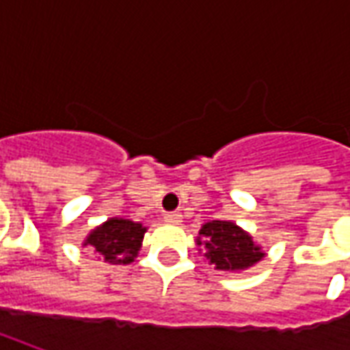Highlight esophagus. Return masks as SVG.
<instances>
[{
  "mask_svg": "<svg viewBox=\"0 0 350 350\" xmlns=\"http://www.w3.org/2000/svg\"><path fill=\"white\" fill-rule=\"evenodd\" d=\"M163 220L169 224H181L183 216H181V212H167V214L163 216Z\"/></svg>",
  "mask_w": 350,
  "mask_h": 350,
  "instance_id": "obj_1",
  "label": "esophagus"
}]
</instances>
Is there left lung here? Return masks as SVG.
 Listing matches in <instances>:
<instances>
[{
	"label": "left lung",
	"instance_id": "obj_1",
	"mask_svg": "<svg viewBox=\"0 0 350 350\" xmlns=\"http://www.w3.org/2000/svg\"><path fill=\"white\" fill-rule=\"evenodd\" d=\"M196 245L206 251L204 257L210 265H214V269L228 273L245 271L265 257L253 237L237 224L228 220H212L204 224L198 232Z\"/></svg>",
	"mask_w": 350,
	"mask_h": 350
}]
</instances>
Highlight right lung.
I'll list each match as a JSON object with an SVG mask.
<instances>
[{
  "label": "right lung",
  "instance_id": "obj_1",
  "mask_svg": "<svg viewBox=\"0 0 350 350\" xmlns=\"http://www.w3.org/2000/svg\"><path fill=\"white\" fill-rule=\"evenodd\" d=\"M144 234L146 228L142 224L124 218H111L89 232L83 245L95 249L105 262L128 265L138 257Z\"/></svg>",
  "mask_w": 350,
  "mask_h": 350
}]
</instances>
